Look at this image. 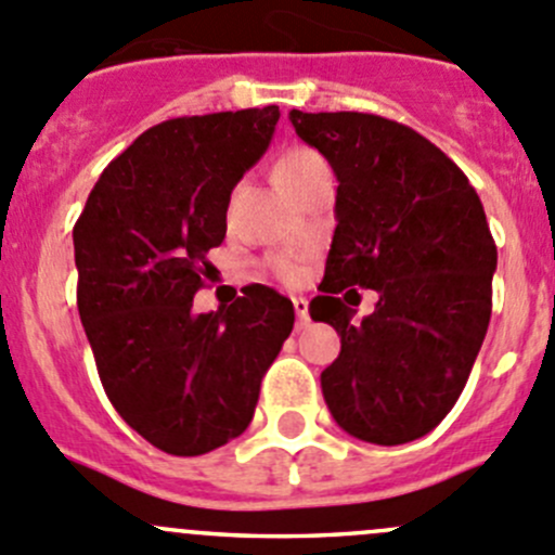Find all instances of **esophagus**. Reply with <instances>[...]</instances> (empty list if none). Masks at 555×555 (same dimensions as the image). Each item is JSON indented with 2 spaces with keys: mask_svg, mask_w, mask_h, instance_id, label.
<instances>
[{
  "mask_svg": "<svg viewBox=\"0 0 555 555\" xmlns=\"http://www.w3.org/2000/svg\"><path fill=\"white\" fill-rule=\"evenodd\" d=\"M293 306H295V314H298V325L304 327L306 322H309V300L293 298Z\"/></svg>",
  "mask_w": 555,
  "mask_h": 555,
  "instance_id": "esophagus-1",
  "label": "esophagus"
}]
</instances>
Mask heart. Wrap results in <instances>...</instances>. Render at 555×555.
<instances>
[{"label":"heart","mask_w":555,"mask_h":555,"mask_svg":"<svg viewBox=\"0 0 555 555\" xmlns=\"http://www.w3.org/2000/svg\"><path fill=\"white\" fill-rule=\"evenodd\" d=\"M322 170L331 168H327V163L314 152V149L289 146L284 149L276 157V163H273V181L279 184V190L287 192L289 197H295L317 173H322ZM300 260H304L300 251H279V255H271V268L276 271V276L293 282L300 273Z\"/></svg>","instance_id":"heart-1"}]
</instances>
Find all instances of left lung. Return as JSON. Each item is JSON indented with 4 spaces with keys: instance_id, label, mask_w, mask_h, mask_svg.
I'll use <instances>...</instances> for the list:
<instances>
[{
    "instance_id": "8db88e82",
    "label": "left lung",
    "mask_w": 555,
    "mask_h": 555,
    "mask_svg": "<svg viewBox=\"0 0 555 555\" xmlns=\"http://www.w3.org/2000/svg\"><path fill=\"white\" fill-rule=\"evenodd\" d=\"M289 121L338 179V224L309 306L341 336L320 376L327 409L363 442L426 437L459 401L491 322L496 244L480 197L406 124L354 111H289ZM352 286L380 295L360 323L337 298Z\"/></svg>"
}]
</instances>
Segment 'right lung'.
Here are the masks:
<instances>
[{
    "label": "right lung",
    "mask_w": 555,
    "mask_h": 555,
    "mask_svg": "<svg viewBox=\"0 0 555 555\" xmlns=\"http://www.w3.org/2000/svg\"><path fill=\"white\" fill-rule=\"evenodd\" d=\"M279 107L168 118L118 154L73 228L78 314L107 398L170 455L241 437L295 322L293 300L251 284L197 314L230 192L271 143Z\"/></svg>",
    "instance_id": "add662e5"
}]
</instances>
